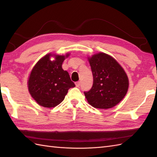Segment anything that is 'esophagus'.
I'll return each instance as SVG.
<instances>
[{
  "instance_id": "1",
  "label": "esophagus",
  "mask_w": 157,
  "mask_h": 157,
  "mask_svg": "<svg viewBox=\"0 0 157 157\" xmlns=\"http://www.w3.org/2000/svg\"><path fill=\"white\" fill-rule=\"evenodd\" d=\"M80 85H81V82H77L75 83V86H77V87H79V86H80Z\"/></svg>"
}]
</instances>
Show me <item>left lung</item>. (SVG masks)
<instances>
[{"label": "left lung", "instance_id": "1", "mask_svg": "<svg viewBox=\"0 0 157 157\" xmlns=\"http://www.w3.org/2000/svg\"><path fill=\"white\" fill-rule=\"evenodd\" d=\"M93 75V84L84 92L90 105L94 108H112L124 98L129 82L124 70L116 60L100 52L89 59Z\"/></svg>", "mask_w": 157, "mask_h": 157}]
</instances>
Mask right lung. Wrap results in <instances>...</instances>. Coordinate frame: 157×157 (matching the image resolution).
Returning a JSON list of instances; mask_svg holds the SVG:
<instances>
[{"instance_id":"1","label":"right lung","mask_w":157,"mask_h":157,"mask_svg":"<svg viewBox=\"0 0 157 157\" xmlns=\"http://www.w3.org/2000/svg\"><path fill=\"white\" fill-rule=\"evenodd\" d=\"M46 55L36 63L29 75L28 89L32 98L44 107L51 108L59 105L65 98L69 88L75 85L69 73L62 68L63 62L69 54L56 55L51 61Z\"/></svg>"}]
</instances>
